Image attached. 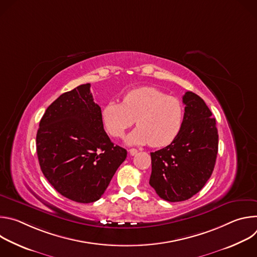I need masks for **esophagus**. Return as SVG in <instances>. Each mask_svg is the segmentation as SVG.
<instances>
[{"instance_id": "obj_1", "label": "esophagus", "mask_w": 257, "mask_h": 257, "mask_svg": "<svg viewBox=\"0 0 257 257\" xmlns=\"http://www.w3.org/2000/svg\"><path fill=\"white\" fill-rule=\"evenodd\" d=\"M129 154H130L131 156H135V155L137 154V150H136V149H130V150H129Z\"/></svg>"}]
</instances>
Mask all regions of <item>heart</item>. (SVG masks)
I'll list each match as a JSON object with an SVG mask.
<instances>
[{"label": "heart", "instance_id": "heart-1", "mask_svg": "<svg viewBox=\"0 0 257 257\" xmlns=\"http://www.w3.org/2000/svg\"><path fill=\"white\" fill-rule=\"evenodd\" d=\"M101 118L113 137L121 136L136 120L138 127L126 137V142L163 148L178 136L184 121V106L177 97L143 86L127 92L122 102L106 103L101 109Z\"/></svg>", "mask_w": 257, "mask_h": 257}]
</instances>
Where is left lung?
Instances as JSON below:
<instances>
[{"mask_svg": "<svg viewBox=\"0 0 257 257\" xmlns=\"http://www.w3.org/2000/svg\"><path fill=\"white\" fill-rule=\"evenodd\" d=\"M184 121L166 148L151 153L150 184L170 202L184 201L199 192L210 178L217 155L215 119L204 100L192 91L183 95Z\"/></svg>", "mask_w": 257, "mask_h": 257, "instance_id": "left-lung-1", "label": "left lung"}]
</instances>
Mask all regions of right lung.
Wrapping results in <instances>:
<instances>
[{"label": "right lung", "instance_id": "right-lung-1", "mask_svg": "<svg viewBox=\"0 0 257 257\" xmlns=\"http://www.w3.org/2000/svg\"><path fill=\"white\" fill-rule=\"evenodd\" d=\"M43 174L63 196L80 203L98 200L127 151L103 129L100 106L90 84L61 94L46 109L36 134Z\"/></svg>", "mask_w": 257, "mask_h": 257}]
</instances>
